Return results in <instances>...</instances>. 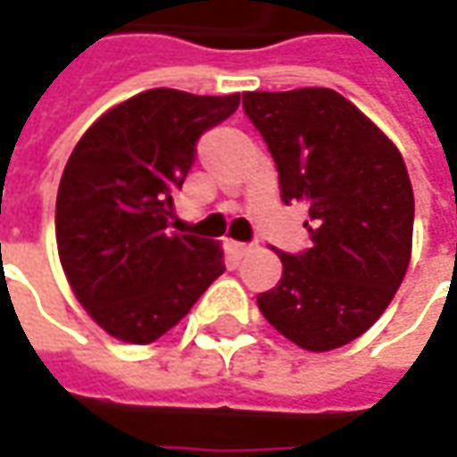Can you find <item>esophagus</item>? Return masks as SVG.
I'll return each instance as SVG.
<instances>
[{
  "label": "esophagus",
  "instance_id": "1",
  "mask_svg": "<svg viewBox=\"0 0 457 457\" xmlns=\"http://www.w3.org/2000/svg\"><path fill=\"white\" fill-rule=\"evenodd\" d=\"M255 250V245H247V243H235V253H237V258H245V255H250Z\"/></svg>",
  "mask_w": 457,
  "mask_h": 457
}]
</instances>
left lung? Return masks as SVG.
<instances>
[{
	"label": "left lung",
	"instance_id": "left-lung-1",
	"mask_svg": "<svg viewBox=\"0 0 457 457\" xmlns=\"http://www.w3.org/2000/svg\"><path fill=\"white\" fill-rule=\"evenodd\" d=\"M268 144L280 199L308 204V245L278 253L283 276L260 293L270 326L308 352H331L377 321L410 265L415 197L397 146L331 87L245 93Z\"/></svg>",
	"mask_w": 457,
	"mask_h": 457
}]
</instances>
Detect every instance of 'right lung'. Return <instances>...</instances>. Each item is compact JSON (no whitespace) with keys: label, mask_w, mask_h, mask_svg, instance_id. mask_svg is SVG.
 Returning <instances> with one entry per match:
<instances>
[{"label":"right lung","mask_w":457,"mask_h":457,"mask_svg":"<svg viewBox=\"0 0 457 457\" xmlns=\"http://www.w3.org/2000/svg\"><path fill=\"white\" fill-rule=\"evenodd\" d=\"M237 105V93L151 87L111 108L72 149L57 189V253L78 301L111 337L156 341L225 273L220 245L169 232V217L199 136Z\"/></svg>","instance_id":"obj_1"}]
</instances>
